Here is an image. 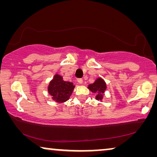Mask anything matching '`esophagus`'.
Wrapping results in <instances>:
<instances>
[{
  "label": "esophagus",
  "instance_id": "esophagus-1",
  "mask_svg": "<svg viewBox=\"0 0 157 157\" xmlns=\"http://www.w3.org/2000/svg\"><path fill=\"white\" fill-rule=\"evenodd\" d=\"M77 82H78L79 84H81V83H83V79L82 78H77Z\"/></svg>",
  "mask_w": 157,
  "mask_h": 157
}]
</instances>
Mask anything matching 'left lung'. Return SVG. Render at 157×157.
<instances>
[{
  "mask_svg": "<svg viewBox=\"0 0 157 157\" xmlns=\"http://www.w3.org/2000/svg\"><path fill=\"white\" fill-rule=\"evenodd\" d=\"M88 89L96 94V100L101 101L104 91L106 89V84L102 78H98L94 81V83L89 85Z\"/></svg>",
  "mask_w": 157,
  "mask_h": 157,
  "instance_id": "8db88e82",
  "label": "left lung"
}]
</instances>
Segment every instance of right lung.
Wrapping results in <instances>:
<instances>
[{
    "label": "right lung",
    "instance_id": "add662e5",
    "mask_svg": "<svg viewBox=\"0 0 157 157\" xmlns=\"http://www.w3.org/2000/svg\"><path fill=\"white\" fill-rule=\"evenodd\" d=\"M75 86L69 81L63 80L62 76L56 74L48 87V93L56 102L63 103L69 99Z\"/></svg>",
    "mask_w": 157,
    "mask_h": 157
}]
</instances>
